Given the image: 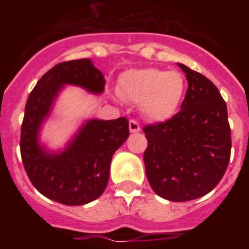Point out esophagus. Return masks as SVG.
Instances as JSON below:
<instances>
[{
    "mask_svg": "<svg viewBox=\"0 0 249 249\" xmlns=\"http://www.w3.org/2000/svg\"><path fill=\"white\" fill-rule=\"evenodd\" d=\"M129 131H131V133H137V132L141 131V127L140 124H138L137 121L135 120H129Z\"/></svg>",
    "mask_w": 249,
    "mask_h": 249,
    "instance_id": "esophagus-1",
    "label": "esophagus"
}]
</instances>
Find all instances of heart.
<instances>
[{
    "label": "heart",
    "instance_id": "heart-1",
    "mask_svg": "<svg viewBox=\"0 0 249 249\" xmlns=\"http://www.w3.org/2000/svg\"><path fill=\"white\" fill-rule=\"evenodd\" d=\"M187 91L183 74L158 68L129 70L120 77L117 92L122 100L141 103L144 117L155 122L172 118Z\"/></svg>",
    "mask_w": 249,
    "mask_h": 249
}]
</instances>
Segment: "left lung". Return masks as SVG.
Returning <instances> with one entry per match:
<instances>
[{"mask_svg":"<svg viewBox=\"0 0 249 249\" xmlns=\"http://www.w3.org/2000/svg\"><path fill=\"white\" fill-rule=\"evenodd\" d=\"M188 89L181 111L166 122L143 128L146 175L156 195L186 202L210 193L223 177L231 157L227 105L207 77L178 63Z\"/></svg>","mask_w":249,"mask_h":249,"instance_id":"obj_1","label":"left lung"}]
</instances>
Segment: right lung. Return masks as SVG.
Here are the masks:
<instances>
[{"instance_id": "obj_1", "label": "right lung", "mask_w": 249, "mask_h": 249, "mask_svg": "<svg viewBox=\"0 0 249 249\" xmlns=\"http://www.w3.org/2000/svg\"><path fill=\"white\" fill-rule=\"evenodd\" d=\"M105 83L91 59H74L51 68L28 96L19 142L22 162L35 188L52 201L81 206L97 199L107 187L112 156L129 136L126 117L87 121L63 151L50 152L38 141L63 86H80L100 94Z\"/></svg>"}]
</instances>
